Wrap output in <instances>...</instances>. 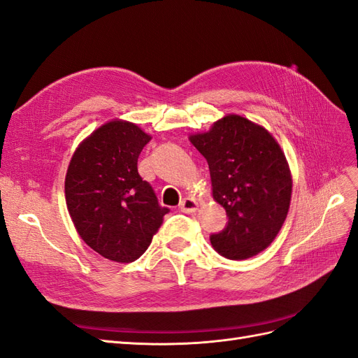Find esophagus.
Instances as JSON below:
<instances>
[{
  "label": "esophagus",
  "instance_id": "34e87169",
  "mask_svg": "<svg viewBox=\"0 0 358 358\" xmlns=\"http://www.w3.org/2000/svg\"><path fill=\"white\" fill-rule=\"evenodd\" d=\"M198 208V202L192 198H185L180 202L181 213H195Z\"/></svg>",
  "mask_w": 358,
  "mask_h": 358
}]
</instances>
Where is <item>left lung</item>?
<instances>
[{
    "mask_svg": "<svg viewBox=\"0 0 358 358\" xmlns=\"http://www.w3.org/2000/svg\"><path fill=\"white\" fill-rule=\"evenodd\" d=\"M190 142L206 157L213 196L227 210L224 228L210 236L214 250L228 259L255 257L270 246L289 210L292 180L279 144L238 115L219 120Z\"/></svg>",
    "mask_w": 358,
    "mask_h": 358,
    "instance_id": "1",
    "label": "left lung"
}]
</instances>
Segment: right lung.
Listing matches in <instances>:
<instances>
[{
    "label": "right lung",
    "instance_id": "1",
    "mask_svg": "<svg viewBox=\"0 0 358 358\" xmlns=\"http://www.w3.org/2000/svg\"><path fill=\"white\" fill-rule=\"evenodd\" d=\"M150 139L131 122L110 121L87 138L70 160V217L80 238L106 259H138L169 213L138 172V157Z\"/></svg>",
    "mask_w": 358,
    "mask_h": 358
}]
</instances>
